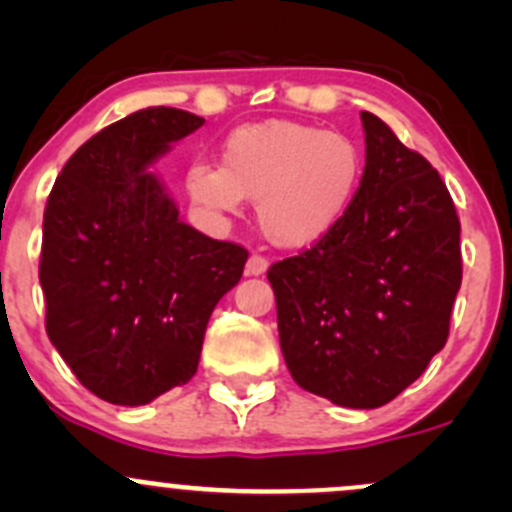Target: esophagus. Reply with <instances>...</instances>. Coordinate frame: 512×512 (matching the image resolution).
I'll return each instance as SVG.
<instances>
[{
    "mask_svg": "<svg viewBox=\"0 0 512 512\" xmlns=\"http://www.w3.org/2000/svg\"><path fill=\"white\" fill-rule=\"evenodd\" d=\"M267 267H270V262H267L265 257H262V255H250V260H247V265H245V272L250 277H260V275H265Z\"/></svg>",
    "mask_w": 512,
    "mask_h": 512,
    "instance_id": "esophagus-1",
    "label": "esophagus"
}]
</instances>
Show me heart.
Listing matches in <instances>:
<instances>
[{
	"mask_svg": "<svg viewBox=\"0 0 512 512\" xmlns=\"http://www.w3.org/2000/svg\"><path fill=\"white\" fill-rule=\"evenodd\" d=\"M364 158L352 138L317 126L270 121L242 126L223 146L220 168L193 163L185 175L200 208L218 215L257 203L262 235L280 247H309L352 205Z\"/></svg>",
	"mask_w": 512,
	"mask_h": 512,
	"instance_id": "heart-1",
	"label": "heart"
}]
</instances>
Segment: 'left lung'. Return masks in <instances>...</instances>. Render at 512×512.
Segmentation results:
<instances>
[{"mask_svg": "<svg viewBox=\"0 0 512 512\" xmlns=\"http://www.w3.org/2000/svg\"><path fill=\"white\" fill-rule=\"evenodd\" d=\"M366 165L352 205L309 250L275 262L280 347L304 391L389 404L443 349L461 289V223L438 170L361 111Z\"/></svg>", "mask_w": 512, "mask_h": 512, "instance_id": "1", "label": "left lung"}]
</instances>
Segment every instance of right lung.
Listing matches in <instances>:
<instances>
[{
  "mask_svg": "<svg viewBox=\"0 0 512 512\" xmlns=\"http://www.w3.org/2000/svg\"><path fill=\"white\" fill-rule=\"evenodd\" d=\"M203 123L180 108H141L66 160L46 200V334L108 404L143 406L188 384L210 314L245 270V247L180 223L173 198L148 173Z\"/></svg>",
  "mask_w": 512,
  "mask_h": 512,
  "instance_id": "right-lung-1",
  "label": "right lung"
}]
</instances>
